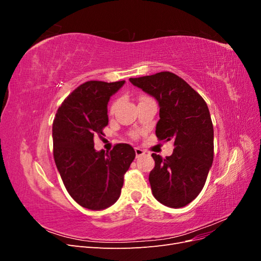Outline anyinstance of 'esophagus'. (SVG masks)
Instances as JSON below:
<instances>
[{"label": "esophagus", "instance_id": "obj_1", "mask_svg": "<svg viewBox=\"0 0 261 261\" xmlns=\"http://www.w3.org/2000/svg\"><path fill=\"white\" fill-rule=\"evenodd\" d=\"M135 153H136V156H139V155H143L145 153V151L143 149H140L138 147L135 148Z\"/></svg>", "mask_w": 261, "mask_h": 261}]
</instances>
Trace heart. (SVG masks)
<instances>
[{
  "mask_svg": "<svg viewBox=\"0 0 261 261\" xmlns=\"http://www.w3.org/2000/svg\"><path fill=\"white\" fill-rule=\"evenodd\" d=\"M144 98H147V97H141L140 99H144ZM116 107H117V101L113 102V103L111 105V107H110V113H111V114H113V113L115 112V110H116Z\"/></svg>",
  "mask_w": 261,
  "mask_h": 261,
  "instance_id": "obj_1",
  "label": "heart"
}]
</instances>
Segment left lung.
I'll return each mask as SVG.
<instances>
[{
  "instance_id": "1",
  "label": "left lung",
  "mask_w": 261,
  "mask_h": 261,
  "mask_svg": "<svg viewBox=\"0 0 261 261\" xmlns=\"http://www.w3.org/2000/svg\"><path fill=\"white\" fill-rule=\"evenodd\" d=\"M129 82L159 103L158 139L174 141L170 156L162 159L151 154L152 194L164 206L185 207L201 192L213 161V125L208 106L184 80L170 72L129 78Z\"/></svg>"
}]
</instances>
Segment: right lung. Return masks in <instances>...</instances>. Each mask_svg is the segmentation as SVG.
<instances>
[{"instance_id":"add662e5","label":"right lung","mask_w":261,"mask_h":261,"mask_svg":"<svg viewBox=\"0 0 261 261\" xmlns=\"http://www.w3.org/2000/svg\"><path fill=\"white\" fill-rule=\"evenodd\" d=\"M125 81H90L81 85L58 109L52 126L53 155L72 198L90 210L106 209L120 198L124 174L135 159L128 144L110 152L94 149L93 137L109 123L108 102Z\"/></svg>"}]
</instances>
